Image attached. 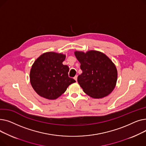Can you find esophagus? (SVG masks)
Segmentation results:
<instances>
[{
	"mask_svg": "<svg viewBox=\"0 0 146 146\" xmlns=\"http://www.w3.org/2000/svg\"><path fill=\"white\" fill-rule=\"evenodd\" d=\"M74 79L76 82H77V80H78V76H75L74 78Z\"/></svg>",
	"mask_w": 146,
	"mask_h": 146,
	"instance_id": "obj_1",
	"label": "esophagus"
}]
</instances>
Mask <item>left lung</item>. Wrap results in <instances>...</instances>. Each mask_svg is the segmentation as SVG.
Segmentation results:
<instances>
[{"instance_id":"left-lung-1","label":"left lung","mask_w":146,"mask_h":146,"mask_svg":"<svg viewBox=\"0 0 146 146\" xmlns=\"http://www.w3.org/2000/svg\"><path fill=\"white\" fill-rule=\"evenodd\" d=\"M74 55L80 63L82 73L78 77V82L84 92L94 99L109 95L115 88L118 77L112 60L95 50L75 51Z\"/></svg>"}]
</instances>
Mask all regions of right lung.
<instances>
[{"label":"right lung","mask_w":146,"mask_h":146,"mask_svg":"<svg viewBox=\"0 0 146 146\" xmlns=\"http://www.w3.org/2000/svg\"><path fill=\"white\" fill-rule=\"evenodd\" d=\"M66 55L47 52L38 57L29 73L30 83L36 93L50 100H54L64 94L75 80L68 77L69 68L63 65Z\"/></svg>","instance_id":"right-lung-1"}]
</instances>
